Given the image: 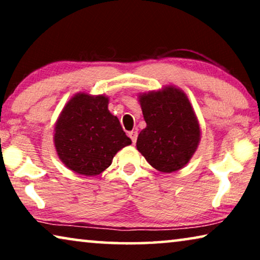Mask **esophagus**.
Returning <instances> with one entry per match:
<instances>
[{
    "label": "esophagus",
    "mask_w": 260,
    "mask_h": 260,
    "mask_svg": "<svg viewBox=\"0 0 260 260\" xmlns=\"http://www.w3.org/2000/svg\"><path fill=\"white\" fill-rule=\"evenodd\" d=\"M137 136H138L137 131H130V133H129V137L131 138V141H133V143H134V144L136 143V141H137Z\"/></svg>",
    "instance_id": "esophagus-1"
}]
</instances>
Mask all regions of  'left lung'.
Wrapping results in <instances>:
<instances>
[{
	"mask_svg": "<svg viewBox=\"0 0 260 260\" xmlns=\"http://www.w3.org/2000/svg\"><path fill=\"white\" fill-rule=\"evenodd\" d=\"M147 126L138 135L137 150L162 173L176 172L189 162L200 142V125L186 93L166 86L138 95Z\"/></svg>",
	"mask_w": 260,
	"mask_h": 260,
	"instance_id": "left-lung-1",
	"label": "left lung"
}]
</instances>
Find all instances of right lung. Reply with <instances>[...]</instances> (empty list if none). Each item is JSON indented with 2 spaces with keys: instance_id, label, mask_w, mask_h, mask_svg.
I'll use <instances>...</instances> for the list:
<instances>
[{
  "instance_id": "right-lung-1",
  "label": "right lung",
  "mask_w": 260,
  "mask_h": 260,
  "mask_svg": "<svg viewBox=\"0 0 260 260\" xmlns=\"http://www.w3.org/2000/svg\"><path fill=\"white\" fill-rule=\"evenodd\" d=\"M108 105L106 95L80 92L67 102L56 120V154L74 173L98 175L110 167L120 149L131 144Z\"/></svg>"
}]
</instances>
